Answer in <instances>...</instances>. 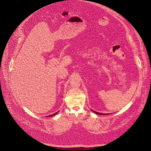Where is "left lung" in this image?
<instances>
[{
    "label": "left lung",
    "instance_id": "8db88e82",
    "mask_svg": "<svg viewBox=\"0 0 151 151\" xmlns=\"http://www.w3.org/2000/svg\"><path fill=\"white\" fill-rule=\"evenodd\" d=\"M92 111L93 112V113H96V114H103V115H104V114H102V113H98V112H96V111H93L92 110Z\"/></svg>",
    "mask_w": 151,
    "mask_h": 151
}]
</instances>
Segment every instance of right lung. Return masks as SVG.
<instances>
[{"instance_id": "add662e5", "label": "right lung", "mask_w": 151, "mask_h": 151, "mask_svg": "<svg viewBox=\"0 0 151 151\" xmlns=\"http://www.w3.org/2000/svg\"><path fill=\"white\" fill-rule=\"evenodd\" d=\"M58 113V112L57 113H55V114H52V115H50V116H48L49 117H50V116H55V114H56Z\"/></svg>"}]
</instances>
